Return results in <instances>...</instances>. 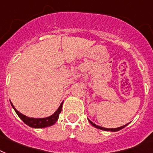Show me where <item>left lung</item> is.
<instances>
[{"mask_svg": "<svg viewBox=\"0 0 153 153\" xmlns=\"http://www.w3.org/2000/svg\"><path fill=\"white\" fill-rule=\"evenodd\" d=\"M88 121H89V123L91 124V125H93V126H94L95 128H98V129H101V130H104V131H111V132H117V131H119V130L122 129V128H124L125 127V126H127L128 124H127V125H123V126H121V127H119V128H103V127H100V126H99V125H95L94 123H93V122L91 121L90 120H88Z\"/></svg>", "mask_w": 153, "mask_h": 153, "instance_id": "obj_1", "label": "left lung"}]
</instances>
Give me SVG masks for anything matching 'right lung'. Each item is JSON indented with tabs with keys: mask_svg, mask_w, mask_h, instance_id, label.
<instances>
[{
	"mask_svg": "<svg viewBox=\"0 0 153 153\" xmlns=\"http://www.w3.org/2000/svg\"><path fill=\"white\" fill-rule=\"evenodd\" d=\"M63 102L60 104V105L59 106L57 110L53 115L49 116V117H44V118H33V117H28L27 116H25V115L21 113L19 111H17L16 109V108L14 107L13 103L10 101L12 107L13 108V109L15 110V112L17 114V116L21 118V120L25 124L28 125L29 127L34 128H41L49 127V126H52V125H54L56 122L57 121L58 118H59V115H60V112H61V109H62Z\"/></svg>",
	"mask_w": 153,
	"mask_h": 153,
	"instance_id": "obj_1",
	"label": "right lung"
}]
</instances>
